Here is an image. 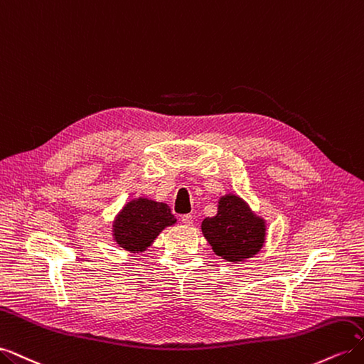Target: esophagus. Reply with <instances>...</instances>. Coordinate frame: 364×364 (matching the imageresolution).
I'll list each match as a JSON object with an SVG mask.
<instances>
[{
	"mask_svg": "<svg viewBox=\"0 0 364 364\" xmlns=\"http://www.w3.org/2000/svg\"><path fill=\"white\" fill-rule=\"evenodd\" d=\"M182 223L185 225V226H191L193 225V215L191 214H185V215H182Z\"/></svg>",
	"mask_w": 364,
	"mask_h": 364,
	"instance_id": "1",
	"label": "esophagus"
}]
</instances>
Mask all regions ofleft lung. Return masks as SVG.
<instances>
[{
    "mask_svg": "<svg viewBox=\"0 0 364 364\" xmlns=\"http://www.w3.org/2000/svg\"><path fill=\"white\" fill-rule=\"evenodd\" d=\"M264 217L255 214L235 193L218 197L217 214L202 222V232L218 257L241 262L259 253L267 235Z\"/></svg>",
    "mask_w": 364,
    "mask_h": 364,
    "instance_id": "1",
    "label": "left lung"
}]
</instances>
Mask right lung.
I'll list each match as a JSON object with an SVG mask.
<instances>
[{
	"label": "right lung",
	"instance_id": "1",
	"mask_svg": "<svg viewBox=\"0 0 364 364\" xmlns=\"http://www.w3.org/2000/svg\"><path fill=\"white\" fill-rule=\"evenodd\" d=\"M176 222L167 203L139 196L126 202L114 217L112 237L123 250L141 253L151 247L162 230Z\"/></svg>",
	"mask_w": 364,
	"mask_h": 364
}]
</instances>
